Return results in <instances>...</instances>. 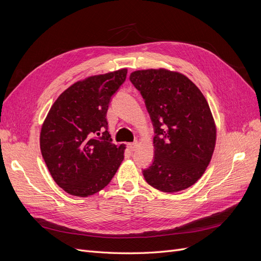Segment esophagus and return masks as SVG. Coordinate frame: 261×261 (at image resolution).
Here are the masks:
<instances>
[{"mask_svg": "<svg viewBox=\"0 0 261 261\" xmlns=\"http://www.w3.org/2000/svg\"><path fill=\"white\" fill-rule=\"evenodd\" d=\"M137 146H138V143H130V144L127 145V147H128V149L130 150V151H135Z\"/></svg>", "mask_w": 261, "mask_h": 261, "instance_id": "esophagus-1", "label": "esophagus"}]
</instances>
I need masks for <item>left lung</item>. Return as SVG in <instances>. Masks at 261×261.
Returning a JSON list of instances; mask_svg holds the SVG:
<instances>
[{"instance_id": "1", "label": "left lung", "mask_w": 261, "mask_h": 261, "mask_svg": "<svg viewBox=\"0 0 261 261\" xmlns=\"http://www.w3.org/2000/svg\"><path fill=\"white\" fill-rule=\"evenodd\" d=\"M143 96L154 127V159L144 170L149 185L164 193L191 187L215 151L217 127L208 102L189 78L165 68L129 76Z\"/></svg>"}]
</instances>
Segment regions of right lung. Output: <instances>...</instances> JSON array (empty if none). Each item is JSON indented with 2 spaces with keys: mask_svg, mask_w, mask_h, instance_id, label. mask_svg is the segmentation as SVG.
Returning <instances> with one entry per match:
<instances>
[{
  "mask_svg": "<svg viewBox=\"0 0 261 261\" xmlns=\"http://www.w3.org/2000/svg\"><path fill=\"white\" fill-rule=\"evenodd\" d=\"M127 68L89 76L63 91L46 115L40 149L53 179L66 193L88 197L103 189L124 159L125 145L110 138V100L125 82ZM106 129L101 138L99 132Z\"/></svg>",
  "mask_w": 261,
  "mask_h": 261,
  "instance_id": "add662e5",
  "label": "right lung"
}]
</instances>
